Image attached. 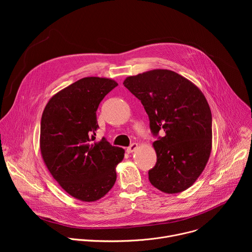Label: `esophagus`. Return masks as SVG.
Masks as SVG:
<instances>
[{
    "mask_svg": "<svg viewBox=\"0 0 252 252\" xmlns=\"http://www.w3.org/2000/svg\"><path fill=\"white\" fill-rule=\"evenodd\" d=\"M137 148H138V145L136 142H133L132 145H130L127 149H126V152L128 153V154H131V153H133V152H135L136 150H137Z\"/></svg>",
    "mask_w": 252,
    "mask_h": 252,
    "instance_id": "esophagus-1",
    "label": "esophagus"
}]
</instances>
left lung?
Here are the masks:
<instances>
[{
    "instance_id": "1",
    "label": "left lung",
    "mask_w": 252,
    "mask_h": 252,
    "mask_svg": "<svg viewBox=\"0 0 252 252\" xmlns=\"http://www.w3.org/2000/svg\"><path fill=\"white\" fill-rule=\"evenodd\" d=\"M124 86L145 106L152 132L163 135L153 143L157 163L149 171L151 184L165 193L190 188L211 153L212 119L202 92L169 69H152L127 77Z\"/></svg>"
}]
</instances>
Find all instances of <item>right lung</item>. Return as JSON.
<instances>
[{
    "label": "right lung",
    "mask_w": 252,
    "mask_h": 252,
    "mask_svg": "<svg viewBox=\"0 0 252 252\" xmlns=\"http://www.w3.org/2000/svg\"><path fill=\"white\" fill-rule=\"evenodd\" d=\"M118 83L88 77L54 94L41 120L43 160L61 188L81 201H96L117 181V165L125 150L104 138L95 141L96 110Z\"/></svg>",
    "instance_id": "1"
}]
</instances>
